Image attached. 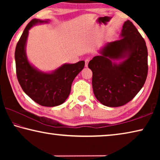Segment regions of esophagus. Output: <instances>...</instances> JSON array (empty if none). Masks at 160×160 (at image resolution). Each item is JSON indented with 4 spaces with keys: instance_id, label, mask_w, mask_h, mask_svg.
<instances>
[{
    "instance_id": "34e87169",
    "label": "esophagus",
    "mask_w": 160,
    "mask_h": 160,
    "mask_svg": "<svg viewBox=\"0 0 160 160\" xmlns=\"http://www.w3.org/2000/svg\"><path fill=\"white\" fill-rule=\"evenodd\" d=\"M89 61H90V58H86L85 60V67H88Z\"/></svg>"
}]
</instances>
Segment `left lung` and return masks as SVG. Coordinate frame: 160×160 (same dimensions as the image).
<instances>
[{
	"label": "left lung",
	"instance_id": "left-lung-1",
	"mask_svg": "<svg viewBox=\"0 0 160 160\" xmlns=\"http://www.w3.org/2000/svg\"><path fill=\"white\" fill-rule=\"evenodd\" d=\"M121 39L108 43L89 62L92 71L94 96L107 107L125 105L141 90L148 76V48L144 39L132 22H124ZM126 58L116 64L112 60Z\"/></svg>",
	"mask_w": 160,
	"mask_h": 160
}]
</instances>
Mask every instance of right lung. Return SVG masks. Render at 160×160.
I'll return each instance as SVG.
<instances>
[{
  "label": "right lung",
  "instance_id": "obj_1",
  "mask_svg": "<svg viewBox=\"0 0 160 160\" xmlns=\"http://www.w3.org/2000/svg\"><path fill=\"white\" fill-rule=\"evenodd\" d=\"M32 20L24 30L15 48L16 74L23 91L35 102L44 107H56L68 97L75 78L83 69L85 61L64 64L53 72L44 73L32 67L27 59L25 44L29 29L37 23L47 22Z\"/></svg>",
  "mask_w": 160,
  "mask_h": 160
}]
</instances>
